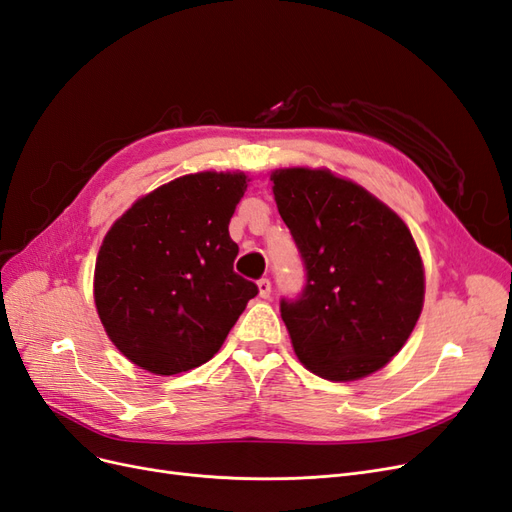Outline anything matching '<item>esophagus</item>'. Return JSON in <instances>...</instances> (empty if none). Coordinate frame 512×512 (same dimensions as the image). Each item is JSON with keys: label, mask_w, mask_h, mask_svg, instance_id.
Returning <instances> with one entry per match:
<instances>
[{"label": "esophagus", "mask_w": 512, "mask_h": 512, "mask_svg": "<svg viewBox=\"0 0 512 512\" xmlns=\"http://www.w3.org/2000/svg\"><path fill=\"white\" fill-rule=\"evenodd\" d=\"M258 292H260L262 299H267L269 294H271V282L267 280V277H262V280H258Z\"/></svg>", "instance_id": "34e87169"}]
</instances>
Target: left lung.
Here are the masks:
<instances>
[{
	"label": "left lung",
	"mask_w": 512,
	"mask_h": 512,
	"mask_svg": "<svg viewBox=\"0 0 512 512\" xmlns=\"http://www.w3.org/2000/svg\"><path fill=\"white\" fill-rule=\"evenodd\" d=\"M271 179L305 269L303 290L280 301L294 352L327 380L374 374L421 316L423 262L408 226L329 170L286 168Z\"/></svg>",
	"instance_id": "8db88e82"
}]
</instances>
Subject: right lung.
<instances>
[{
  "mask_svg": "<svg viewBox=\"0 0 512 512\" xmlns=\"http://www.w3.org/2000/svg\"><path fill=\"white\" fill-rule=\"evenodd\" d=\"M243 173H198L136 200L108 230L96 260V307L111 342L151 374L207 363L258 286L232 269L228 222Z\"/></svg>",
  "mask_w": 512,
  "mask_h": 512,
  "instance_id": "obj_1",
  "label": "right lung"
}]
</instances>
